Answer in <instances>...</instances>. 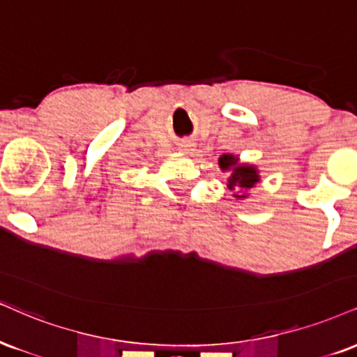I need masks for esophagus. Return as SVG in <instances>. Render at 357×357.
<instances>
[{
    "label": "esophagus",
    "instance_id": "esophagus-1",
    "mask_svg": "<svg viewBox=\"0 0 357 357\" xmlns=\"http://www.w3.org/2000/svg\"><path fill=\"white\" fill-rule=\"evenodd\" d=\"M195 144H191L190 141H184V143H181L179 144V151H183V153H188V151H191V148Z\"/></svg>",
    "mask_w": 357,
    "mask_h": 357
}]
</instances>
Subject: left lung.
<instances>
[{
    "instance_id": "left-lung-1",
    "label": "left lung",
    "mask_w": 357,
    "mask_h": 357,
    "mask_svg": "<svg viewBox=\"0 0 357 357\" xmlns=\"http://www.w3.org/2000/svg\"><path fill=\"white\" fill-rule=\"evenodd\" d=\"M220 167L222 171H231L229 179H227V188L234 191L233 196L236 199H243V197L248 196L246 192L239 191L251 190L259 183V173H257L256 166L241 165L233 154H222L220 158Z\"/></svg>"
}]
</instances>
